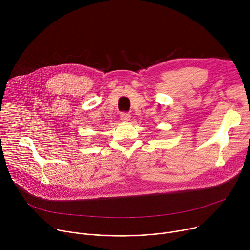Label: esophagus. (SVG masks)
Instances as JSON below:
<instances>
[{
	"mask_svg": "<svg viewBox=\"0 0 250 250\" xmlns=\"http://www.w3.org/2000/svg\"><path fill=\"white\" fill-rule=\"evenodd\" d=\"M121 120L124 122H128L130 120V115L128 113H122L121 114Z\"/></svg>",
	"mask_w": 250,
	"mask_h": 250,
	"instance_id": "esophagus-1",
	"label": "esophagus"
}]
</instances>
